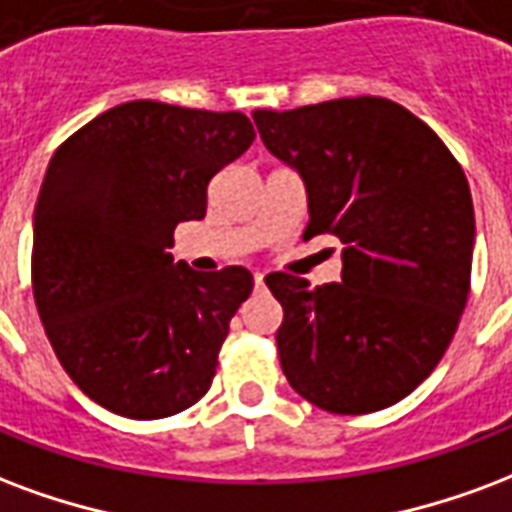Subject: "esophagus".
<instances>
[{"instance_id":"esophagus-1","label":"esophagus","mask_w":512,"mask_h":512,"mask_svg":"<svg viewBox=\"0 0 512 512\" xmlns=\"http://www.w3.org/2000/svg\"><path fill=\"white\" fill-rule=\"evenodd\" d=\"M255 287H257V290L263 287V274H255Z\"/></svg>"}]
</instances>
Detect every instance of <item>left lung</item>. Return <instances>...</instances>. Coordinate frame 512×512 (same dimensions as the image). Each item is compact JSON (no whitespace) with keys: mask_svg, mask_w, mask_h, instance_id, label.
Listing matches in <instances>:
<instances>
[{"mask_svg":"<svg viewBox=\"0 0 512 512\" xmlns=\"http://www.w3.org/2000/svg\"><path fill=\"white\" fill-rule=\"evenodd\" d=\"M266 149L306 181L304 241L336 236L342 282L266 276L295 393L336 415L410 396L442 361L467 306L475 208L464 170L426 121L385 97L255 111Z\"/></svg>","mask_w":512,"mask_h":512,"instance_id":"1","label":"left lung"}]
</instances>
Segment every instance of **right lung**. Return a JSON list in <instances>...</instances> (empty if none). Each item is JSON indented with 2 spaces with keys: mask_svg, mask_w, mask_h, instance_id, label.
Here are the masks:
<instances>
[{
  "mask_svg": "<svg viewBox=\"0 0 512 512\" xmlns=\"http://www.w3.org/2000/svg\"><path fill=\"white\" fill-rule=\"evenodd\" d=\"M255 140L244 113L135 100L83 124L48 162L34 206L32 290L70 380L135 420L203 399L238 306L241 266L198 274L170 257L179 222Z\"/></svg>",
  "mask_w": 512,
  "mask_h": 512,
  "instance_id": "right-lung-1",
  "label": "right lung"
}]
</instances>
